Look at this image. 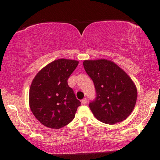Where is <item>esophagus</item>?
<instances>
[{"label":"esophagus","instance_id":"esophagus-1","mask_svg":"<svg viewBox=\"0 0 160 160\" xmlns=\"http://www.w3.org/2000/svg\"><path fill=\"white\" fill-rule=\"evenodd\" d=\"M81 102H82V104H86V103L88 102V99L86 98H84L83 99L81 100Z\"/></svg>","mask_w":160,"mask_h":160}]
</instances>
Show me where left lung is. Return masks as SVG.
Wrapping results in <instances>:
<instances>
[{"mask_svg": "<svg viewBox=\"0 0 160 160\" xmlns=\"http://www.w3.org/2000/svg\"><path fill=\"white\" fill-rule=\"evenodd\" d=\"M85 71L92 80L96 97L89 104L94 116L113 125L131 114L137 99L133 82L123 70L110 61H84Z\"/></svg>", "mask_w": 160, "mask_h": 160, "instance_id": "left-lung-1", "label": "left lung"}]
</instances>
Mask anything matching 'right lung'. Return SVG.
I'll return each instance as SVG.
<instances>
[{"label":"right lung","instance_id":"obj_1","mask_svg":"<svg viewBox=\"0 0 160 160\" xmlns=\"http://www.w3.org/2000/svg\"><path fill=\"white\" fill-rule=\"evenodd\" d=\"M78 61L58 59L42 69L32 81L29 94V107L43 125L59 129L73 120L81 102L68 85Z\"/></svg>","mask_w":160,"mask_h":160}]
</instances>
